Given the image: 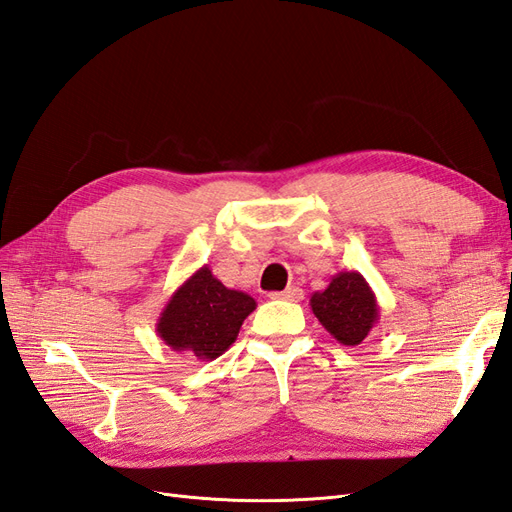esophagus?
Listing matches in <instances>:
<instances>
[{
    "label": "esophagus",
    "mask_w": 512,
    "mask_h": 512,
    "mask_svg": "<svg viewBox=\"0 0 512 512\" xmlns=\"http://www.w3.org/2000/svg\"><path fill=\"white\" fill-rule=\"evenodd\" d=\"M271 299H284V301H301L303 290L299 286H288L282 292H271Z\"/></svg>",
    "instance_id": "1"
}]
</instances>
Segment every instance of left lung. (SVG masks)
Here are the masks:
<instances>
[{
	"label": "left lung",
	"mask_w": 512,
	"mask_h": 512,
	"mask_svg": "<svg viewBox=\"0 0 512 512\" xmlns=\"http://www.w3.org/2000/svg\"><path fill=\"white\" fill-rule=\"evenodd\" d=\"M309 305L322 327L344 346H359L380 318L376 294L359 271L333 275L327 288L312 294Z\"/></svg>",
	"instance_id": "left-lung-1"
}]
</instances>
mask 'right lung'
Instances as JSON below:
<instances>
[{
    "label": "right lung",
    "instance_id": "add662e5",
    "mask_svg": "<svg viewBox=\"0 0 512 512\" xmlns=\"http://www.w3.org/2000/svg\"><path fill=\"white\" fill-rule=\"evenodd\" d=\"M254 309L250 294L226 288L205 265L173 292L156 331L170 350L213 361L235 344L243 320Z\"/></svg>",
    "mask_w": 512,
    "mask_h": 512
}]
</instances>
